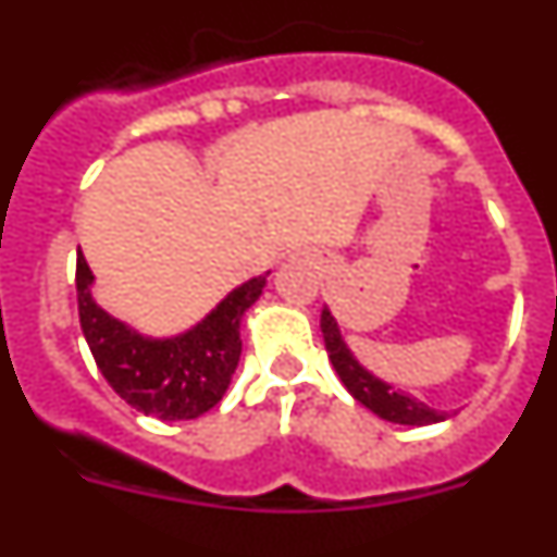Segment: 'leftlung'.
Masks as SVG:
<instances>
[{"mask_svg":"<svg viewBox=\"0 0 557 557\" xmlns=\"http://www.w3.org/2000/svg\"><path fill=\"white\" fill-rule=\"evenodd\" d=\"M321 332L326 339V351L332 359L334 371L343 379V385L348 387L359 405H366L368 410L376 412L379 418H385L391 424H407V426H426L437 424V421H446L444 410H435V407L418 401L416 396L405 391H396L393 385L376 379L373 373H368L366 368L359 366L354 354L348 351V346L339 337V326L334 321V314L323 307L321 312Z\"/></svg>","mask_w":557,"mask_h":557,"instance_id":"1","label":"left lung"}]
</instances>
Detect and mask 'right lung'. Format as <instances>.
<instances>
[{"mask_svg": "<svg viewBox=\"0 0 557 557\" xmlns=\"http://www.w3.org/2000/svg\"><path fill=\"white\" fill-rule=\"evenodd\" d=\"M91 268L77 253L81 329L108 385L145 416L186 421L209 412L228 391L243 354V314L259 301L268 273L239 284L198 326L166 339L145 337L111 318L91 298Z\"/></svg>", "mask_w": 557, "mask_h": 557, "instance_id": "right-lung-1", "label": "right lung"}]
</instances>
